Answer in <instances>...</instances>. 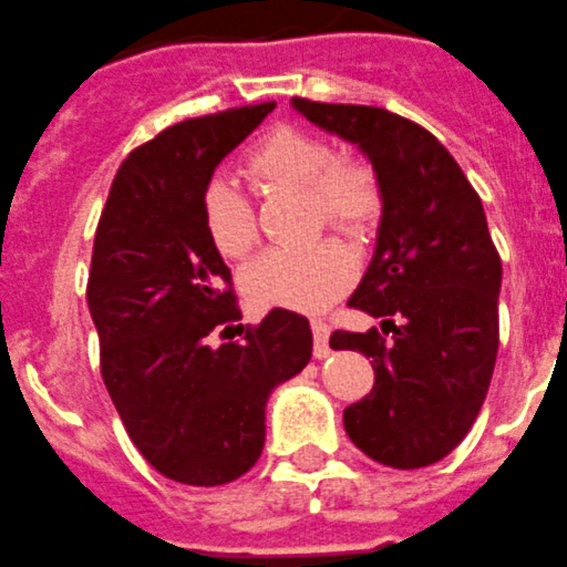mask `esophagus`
<instances>
[{
  "label": "esophagus",
  "mask_w": 567,
  "mask_h": 567,
  "mask_svg": "<svg viewBox=\"0 0 567 567\" xmlns=\"http://www.w3.org/2000/svg\"><path fill=\"white\" fill-rule=\"evenodd\" d=\"M310 327H312V340H316L312 354H316V360H323V357L332 354V349H329V323L321 321V318H312Z\"/></svg>",
  "instance_id": "obj_1"
}]
</instances>
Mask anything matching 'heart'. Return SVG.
<instances>
[{
  "label": "heart",
  "instance_id": "1",
  "mask_svg": "<svg viewBox=\"0 0 567 567\" xmlns=\"http://www.w3.org/2000/svg\"><path fill=\"white\" fill-rule=\"evenodd\" d=\"M246 172L262 185L305 188L312 227L357 235L377 218L382 194L368 163L340 157L327 137L282 130L257 141L246 157ZM205 238L227 260H240L257 244L255 210L244 190L227 177L205 185L199 199ZM357 260L340 240H316L305 249H271L244 271V293L257 307L321 310L354 282Z\"/></svg>",
  "mask_w": 567,
  "mask_h": 567
}]
</instances>
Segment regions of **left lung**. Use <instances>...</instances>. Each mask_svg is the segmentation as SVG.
<instances>
[{
	"mask_svg": "<svg viewBox=\"0 0 567 567\" xmlns=\"http://www.w3.org/2000/svg\"><path fill=\"white\" fill-rule=\"evenodd\" d=\"M321 130L360 146L382 194L368 271L349 307L379 329L332 332V349L373 357V388L343 410L362 454L399 471L460 446L491 388L498 351L502 257L482 199L446 146L421 124L368 104L293 99Z\"/></svg>",
	"mask_w": 567,
	"mask_h": 567,
	"instance_id": "left-lung-1",
	"label": "left lung"
}]
</instances>
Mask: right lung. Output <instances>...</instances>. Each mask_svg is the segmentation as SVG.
Wrapping results in <instances>:
<instances>
[{
  "mask_svg": "<svg viewBox=\"0 0 567 567\" xmlns=\"http://www.w3.org/2000/svg\"><path fill=\"white\" fill-rule=\"evenodd\" d=\"M274 107L188 118L137 146L93 240L87 310L104 388L146 463L183 485L244 476L266 443L268 395L312 357L307 318L279 307L240 329L244 340L213 343L240 310L233 274L202 229V190Z\"/></svg>",
  "mask_w": 567,
  "mask_h": 567,
  "instance_id": "right-lung-1",
  "label": "right lung"
}]
</instances>
